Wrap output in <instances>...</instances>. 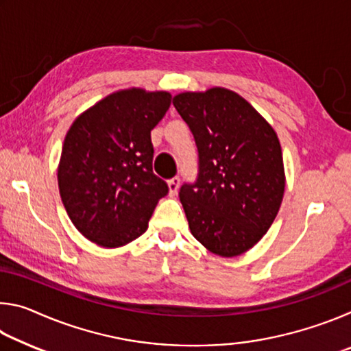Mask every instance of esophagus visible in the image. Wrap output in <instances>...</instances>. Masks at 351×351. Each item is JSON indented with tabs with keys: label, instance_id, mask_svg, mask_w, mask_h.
<instances>
[{
	"label": "esophagus",
	"instance_id": "obj_1",
	"mask_svg": "<svg viewBox=\"0 0 351 351\" xmlns=\"http://www.w3.org/2000/svg\"><path fill=\"white\" fill-rule=\"evenodd\" d=\"M178 187H180V178H178V176L171 178V180L169 181V193H170V197H175V195L178 193Z\"/></svg>",
	"mask_w": 351,
	"mask_h": 351
}]
</instances>
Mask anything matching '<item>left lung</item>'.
<instances>
[{
    "label": "left lung",
    "mask_w": 351,
    "mask_h": 351,
    "mask_svg": "<svg viewBox=\"0 0 351 351\" xmlns=\"http://www.w3.org/2000/svg\"><path fill=\"white\" fill-rule=\"evenodd\" d=\"M173 105L199 156L198 181L180 190L190 232L219 257L245 254L268 232L283 199L287 178L276 130L223 86L180 93Z\"/></svg>",
    "instance_id": "1"
}]
</instances>
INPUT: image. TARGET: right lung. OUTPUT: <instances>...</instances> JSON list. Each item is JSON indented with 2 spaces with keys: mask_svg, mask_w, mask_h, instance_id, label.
<instances>
[{
  "mask_svg": "<svg viewBox=\"0 0 351 351\" xmlns=\"http://www.w3.org/2000/svg\"><path fill=\"white\" fill-rule=\"evenodd\" d=\"M171 94L127 88L80 112L64 136L57 180L77 230L102 247H121L145 232L169 187L153 173L150 133Z\"/></svg>",
  "mask_w": 351,
  "mask_h": 351,
  "instance_id": "add662e5",
  "label": "right lung"
}]
</instances>
